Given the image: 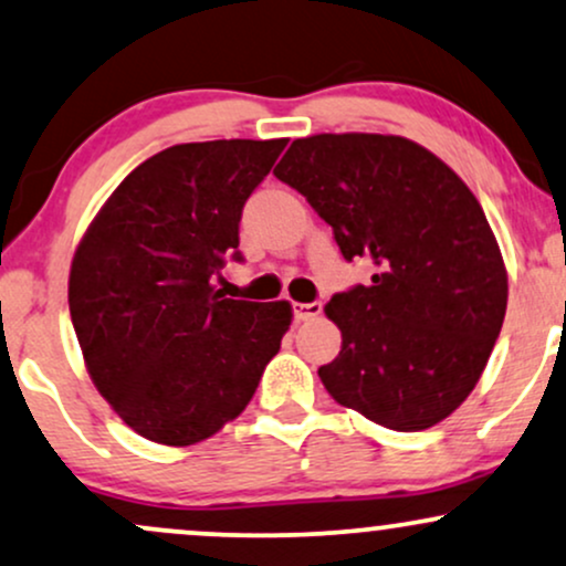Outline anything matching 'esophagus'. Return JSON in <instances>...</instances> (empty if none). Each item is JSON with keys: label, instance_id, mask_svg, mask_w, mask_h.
Returning <instances> with one entry per match:
<instances>
[{"label": "esophagus", "instance_id": "obj_1", "mask_svg": "<svg viewBox=\"0 0 566 566\" xmlns=\"http://www.w3.org/2000/svg\"><path fill=\"white\" fill-rule=\"evenodd\" d=\"M322 313V303L313 301V303H295V318L297 322H311Z\"/></svg>", "mask_w": 566, "mask_h": 566}]
</instances>
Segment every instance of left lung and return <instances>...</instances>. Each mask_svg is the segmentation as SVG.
Here are the masks:
<instances>
[{
	"instance_id": "obj_1",
	"label": "left lung",
	"mask_w": 566,
	"mask_h": 566,
	"mask_svg": "<svg viewBox=\"0 0 566 566\" xmlns=\"http://www.w3.org/2000/svg\"><path fill=\"white\" fill-rule=\"evenodd\" d=\"M329 223L345 261L369 258V284L326 303L343 332L318 369L339 406L419 432L480 382L509 301L501 248L472 189L406 136L316 134L274 168Z\"/></svg>"
}]
</instances>
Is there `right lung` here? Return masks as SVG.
I'll list each match as a JSON object with an SVG mask.
<instances>
[{
  "instance_id": "1",
  "label": "right lung",
  "mask_w": 566,
  "mask_h": 566,
  "mask_svg": "<svg viewBox=\"0 0 566 566\" xmlns=\"http://www.w3.org/2000/svg\"><path fill=\"white\" fill-rule=\"evenodd\" d=\"M287 139L174 145L136 166L88 223L67 279L92 382L142 438L195 446L244 411L292 305L223 297L240 218Z\"/></svg>"
}]
</instances>
